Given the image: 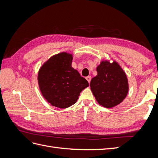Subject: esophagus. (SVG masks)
Listing matches in <instances>:
<instances>
[{
    "mask_svg": "<svg viewBox=\"0 0 158 158\" xmlns=\"http://www.w3.org/2000/svg\"><path fill=\"white\" fill-rule=\"evenodd\" d=\"M86 80H88V82L89 83L90 82V81H91V79H92V76H87L86 78Z\"/></svg>",
    "mask_w": 158,
    "mask_h": 158,
    "instance_id": "34e87169",
    "label": "esophagus"
}]
</instances>
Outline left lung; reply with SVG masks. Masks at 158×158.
I'll use <instances>...</instances> for the list:
<instances>
[{
	"instance_id": "8db88e82",
	"label": "left lung",
	"mask_w": 158,
	"mask_h": 158,
	"mask_svg": "<svg viewBox=\"0 0 158 158\" xmlns=\"http://www.w3.org/2000/svg\"><path fill=\"white\" fill-rule=\"evenodd\" d=\"M98 75L90 82L91 90L99 105L111 108L121 103L128 92L125 72L116 61L103 60L96 69Z\"/></svg>"
}]
</instances>
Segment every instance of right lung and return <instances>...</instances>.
<instances>
[{"mask_svg": "<svg viewBox=\"0 0 158 158\" xmlns=\"http://www.w3.org/2000/svg\"><path fill=\"white\" fill-rule=\"evenodd\" d=\"M73 55L66 52L51 56L38 73V84L47 102L64 109L74 104L80 92L89 86L88 81L72 67Z\"/></svg>", "mask_w": 158, "mask_h": 158, "instance_id": "obj_1", "label": "right lung"}]
</instances>
